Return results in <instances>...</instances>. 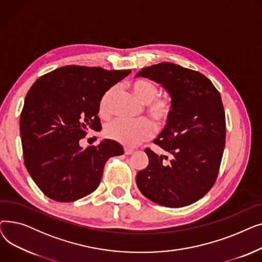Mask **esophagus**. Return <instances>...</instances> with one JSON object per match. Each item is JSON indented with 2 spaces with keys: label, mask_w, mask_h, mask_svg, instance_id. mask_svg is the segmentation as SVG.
Wrapping results in <instances>:
<instances>
[{
  "label": "esophagus",
  "mask_w": 262,
  "mask_h": 262,
  "mask_svg": "<svg viewBox=\"0 0 262 262\" xmlns=\"http://www.w3.org/2000/svg\"><path fill=\"white\" fill-rule=\"evenodd\" d=\"M124 153H125L126 155H129V154H132V153H134V149L133 148H130V147H124Z\"/></svg>",
  "instance_id": "obj_1"
}]
</instances>
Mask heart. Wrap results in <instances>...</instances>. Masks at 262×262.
Listing matches in <instances>:
<instances>
[{
	"mask_svg": "<svg viewBox=\"0 0 262 262\" xmlns=\"http://www.w3.org/2000/svg\"><path fill=\"white\" fill-rule=\"evenodd\" d=\"M133 92L140 102L146 104V114L150 117L157 126L167 125L174 112V101L169 95H158L159 88L154 81L139 78L130 85ZM118 92V87L109 88L100 100L99 114L107 118L112 113V102ZM155 127L147 119L137 121H126L117 119L108 123L105 127V134L110 139L116 140L125 145H137L147 140L153 136Z\"/></svg>",
	"mask_w": 262,
	"mask_h": 262,
	"instance_id": "b5f03b06",
	"label": "heart"
}]
</instances>
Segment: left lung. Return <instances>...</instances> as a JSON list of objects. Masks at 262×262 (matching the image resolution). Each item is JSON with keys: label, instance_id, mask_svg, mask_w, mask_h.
I'll return each instance as SVG.
<instances>
[{"label": "left lung", "instance_id": "obj_1", "mask_svg": "<svg viewBox=\"0 0 262 262\" xmlns=\"http://www.w3.org/2000/svg\"><path fill=\"white\" fill-rule=\"evenodd\" d=\"M137 76L161 84L174 101L170 121L154 140L168 156L145 148L148 164L137 173V186L166 207L193 204L212 188L221 164L226 136L221 95L204 74L171 62L143 68Z\"/></svg>", "mask_w": 262, "mask_h": 262}]
</instances>
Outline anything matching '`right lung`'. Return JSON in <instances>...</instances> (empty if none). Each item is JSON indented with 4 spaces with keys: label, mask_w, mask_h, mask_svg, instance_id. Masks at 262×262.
I'll return each instance as SVG.
<instances>
[{
    "label": "right lung",
    "mask_w": 262,
    "mask_h": 262,
    "mask_svg": "<svg viewBox=\"0 0 262 262\" xmlns=\"http://www.w3.org/2000/svg\"><path fill=\"white\" fill-rule=\"evenodd\" d=\"M130 70L66 66L40 76L27 92L20 117L24 164L43 193L74 202L99 187L106 161L124 154L116 141L82 148L87 130L102 129V95Z\"/></svg>",
    "instance_id": "right-lung-1"
}]
</instances>
